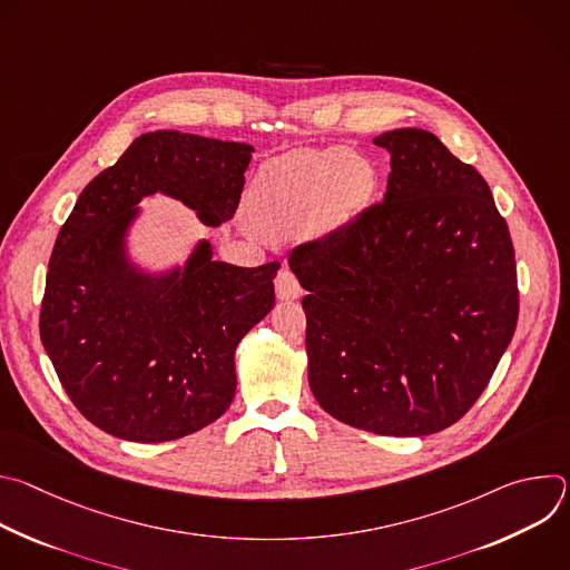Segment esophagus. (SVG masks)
<instances>
[{"mask_svg": "<svg viewBox=\"0 0 570 570\" xmlns=\"http://www.w3.org/2000/svg\"><path fill=\"white\" fill-rule=\"evenodd\" d=\"M275 293L282 302H288V299H297L302 295V286L297 282V277L291 273V271H279V275L275 277Z\"/></svg>", "mask_w": 570, "mask_h": 570, "instance_id": "obj_1", "label": "esophagus"}]
</instances>
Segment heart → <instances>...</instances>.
<instances>
[{"instance_id": "b5f03b06", "label": "heart", "mask_w": 570, "mask_h": 570, "mask_svg": "<svg viewBox=\"0 0 570 570\" xmlns=\"http://www.w3.org/2000/svg\"><path fill=\"white\" fill-rule=\"evenodd\" d=\"M376 191V171L345 148H297L262 167L250 189V218L268 236L302 227L327 236L345 227Z\"/></svg>"}]
</instances>
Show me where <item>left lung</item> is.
<instances>
[{
  "label": "left lung",
  "mask_w": 570,
  "mask_h": 570,
  "mask_svg": "<svg viewBox=\"0 0 570 570\" xmlns=\"http://www.w3.org/2000/svg\"><path fill=\"white\" fill-rule=\"evenodd\" d=\"M383 203L297 246L308 385L343 424L420 438L455 424L490 383L519 317L517 262L484 178L433 132L374 137Z\"/></svg>",
  "instance_id": "obj_1"
}]
</instances>
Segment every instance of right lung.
Returning a JSON list of instances; mask_svg holds the SVG:
<instances>
[{
  "label": "right lung",
  "instance_id": "right-lung-1",
  "mask_svg": "<svg viewBox=\"0 0 570 570\" xmlns=\"http://www.w3.org/2000/svg\"><path fill=\"white\" fill-rule=\"evenodd\" d=\"M255 146L178 130L137 137L78 196L60 227L40 338L76 409L128 442H169L216 422L234 399V352L275 306L277 262L240 268L200 238L185 264L130 259L137 207L155 194L218 227L238 207Z\"/></svg>",
  "mask_w": 570,
  "mask_h": 570
}]
</instances>
